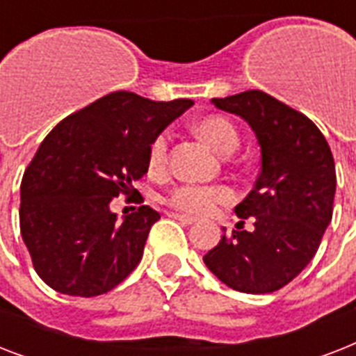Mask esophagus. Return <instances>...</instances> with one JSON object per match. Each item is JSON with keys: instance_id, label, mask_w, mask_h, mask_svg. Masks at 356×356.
<instances>
[{"instance_id": "esophagus-1", "label": "esophagus", "mask_w": 356, "mask_h": 356, "mask_svg": "<svg viewBox=\"0 0 356 356\" xmlns=\"http://www.w3.org/2000/svg\"><path fill=\"white\" fill-rule=\"evenodd\" d=\"M170 218H173V220H177V222L184 223V225H194L195 223V218L186 216V214H179V212H170Z\"/></svg>"}]
</instances>
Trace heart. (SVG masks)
Instances as JSON below:
<instances>
[{"instance_id": "b5f03b06", "label": "heart", "mask_w": 356, "mask_h": 356, "mask_svg": "<svg viewBox=\"0 0 356 356\" xmlns=\"http://www.w3.org/2000/svg\"><path fill=\"white\" fill-rule=\"evenodd\" d=\"M197 136L205 140L220 155H229L238 147L240 136L233 123L223 116H205L194 125ZM168 164V134H156L147 149V172L151 175L164 173ZM233 190L223 184H190L173 186L166 195V203L175 211L188 216H209L218 205L233 200Z\"/></svg>"}]
</instances>
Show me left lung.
Masks as SVG:
<instances>
[{"label": "left lung", "mask_w": 356, "mask_h": 356, "mask_svg": "<svg viewBox=\"0 0 356 356\" xmlns=\"http://www.w3.org/2000/svg\"><path fill=\"white\" fill-rule=\"evenodd\" d=\"M212 103L253 129L260 173L234 207L238 218L253 220L254 229L223 233L203 260L233 290L275 292L307 268L332 220L337 172L331 147L305 114L266 92L248 90Z\"/></svg>", "instance_id": "1"}]
</instances>
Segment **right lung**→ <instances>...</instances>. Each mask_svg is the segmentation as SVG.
<instances>
[{
  "label": "right lung",
  "mask_w": 356,
  "mask_h": 356,
  "mask_svg": "<svg viewBox=\"0 0 356 356\" xmlns=\"http://www.w3.org/2000/svg\"><path fill=\"white\" fill-rule=\"evenodd\" d=\"M192 105L113 92L44 138L19 186V231L47 286L94 298L138 266L161 214L142 205L118 222L108 205L120 194H138L134 183L147 173L151 140Z\"/></svg>",
  "instance_id": "right-lung-1"
}]
</instances>
